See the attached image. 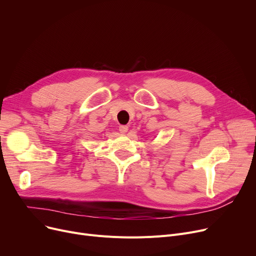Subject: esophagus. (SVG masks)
Instances as JSON below:
<instances>
[{"label":"esophagus","mask_w":256,"mask_h":256,"mask_svg":"<svg viewBox=\"0 0 256 256\" xmlns=\"http://www.w3.org/2000/svg\"><path fill=\"white\" fill-rule=\"evenodd\" d=\"M128 130V126H119V132L121 134H126Z\"/></svg>","instance_id":"34e87169"}]
</instances>
